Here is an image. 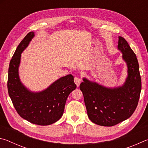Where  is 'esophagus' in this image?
<instances>
[{
  "label": "esophagus",
  "mask_w": 148,
  "mask_h": 148,
  "mask_svg": "<svg viewBox=\"0 0 148 148\" xmlns=\"http://www.w3.org/2000/svg\"><path fill=\"white\" fill-rule=\"evenodd\" d=\"M74 82H75V84L77 85V86L79 87L80 84H81V79L79 78V77H75L74 78Z\"/></svg>",
  "instance_id": "34e87169"
}]
</instances>
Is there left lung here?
Wrapping results in <instances>:
<instances>
[{
	"instance_id": "8db88e82",
	"label": "left lung",
	"mask_w": 148,
	"mask_h": 148,
	"mask_svg": "<svg viewBox=\"0 0 148 148\" xmlns=\"http://www.w3.org/2000/svg\"><path fill=\"white\" fill-rule=\"evenodd\" d=\"M118 49L127 67L124 83L117 87H107L83 78L80 90L83 94L88 116L97 125L110 127L130 118L138 105L141 92V78L136 54L121 36Z\"/></svg>"
}]
</instances>
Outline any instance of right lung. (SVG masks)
<instances>
[{
  "label": "right lung",
  "instance_id": "obj_1",
  "mask_svg": "<svg viewBox=\"0 0 148 148\" xmlns=\"http://www.w3.org/2000/svg\"><path fill=\"white\" fill-rule=\"evenodd\" d=\"M34 36V32L28 33L15 50L9 66L8 90L21 117L36 125H48L62 117L67 97L77 86L71 74L57 79L40 92L31 91L22 83L19 75L21 53Z\"/></svg>",
  "mask_w": 148,
  "mask_h": 148
}]
</instances>
